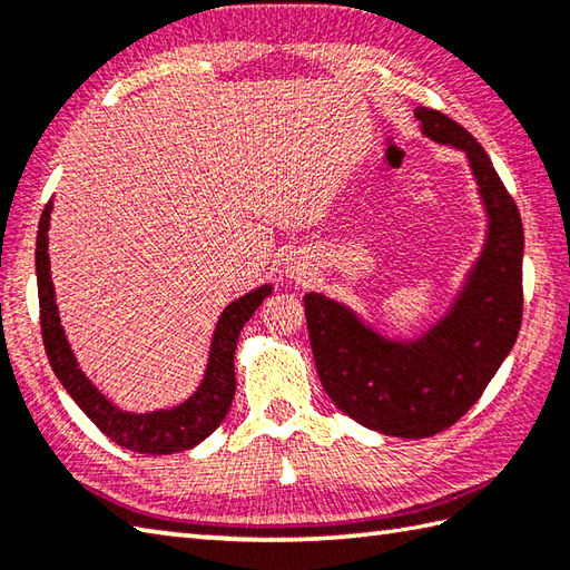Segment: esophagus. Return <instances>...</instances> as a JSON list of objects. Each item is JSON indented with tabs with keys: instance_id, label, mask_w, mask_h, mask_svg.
<instances>
[{
	"instance_id": "esophagus-1",
	"label": "esophagus",
	"mask_w": 570,
	"mask_h": 570,
	"mask_svg": "<svg viewBox=\"0 0 570 570\" xmlns=\"http://www.w3.org/2000/svg\"><path fill=\"white\" fill-rule=\"evenodd\" d=\"M294 276H296V272H294Z\"/></svg>"
}]
</instances>
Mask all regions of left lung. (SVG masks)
<instances>
[{"instance_id": "obj_1", "label": "left lung", "mask_w": 570, "mask_h": 570, "mask_svg": "<svg viewBox=\"0 0 570 570\" xmlns=\"http://www.w3.org/2000/svg\"><path fill=\"white\" fill-rule=\"evenodd\" d=\"M421 135L465 154L488 229L453 304L416 337L384 335L357 311L308 292V341L323 390L362 426L429 439L478 402L522 325L524 229L490 156L468 129L419 107Z\"/></svg>"}]
</instances>
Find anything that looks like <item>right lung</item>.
<instances>
[{"instance_id": "right-lung-1", "label": "right lung", "mask_w": 570, "mask_h": 570, "mask_svg": "<svg viewBox=\"0 0 570 570\" xmlns=\"http://www.w3.org/2000/svg\"><path fill=\"white\" fill-rule=\"evenodd\" d=\"M53 200L41 213L39 235H36V282H39V306H41V335L48 362L56 372L60 384L72 396L85 416L98 426L107 439L117 445L129 448L135 453L168 455L180 453L198 445L200 441L220 426L235 399V347L239 331L259 308L262 301L272 294V284L252 288L249 294L227 304L217 318L213 331L208 365L203 380L184 402L156 411H125L110 402L98 386L90 382L72 355L70 343L60 325L56 288L51 282V259H48V227H51Z\"/></svg>"}]
</instances>
